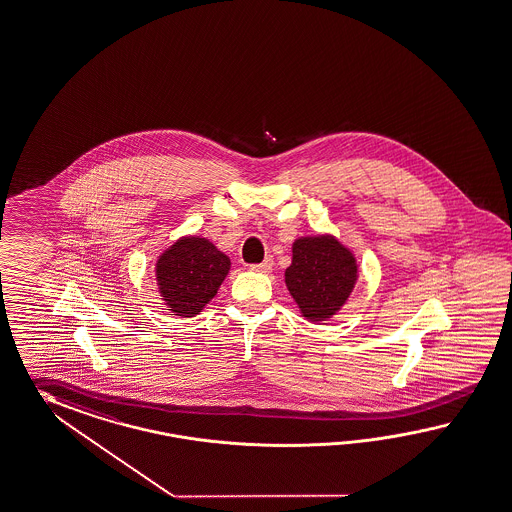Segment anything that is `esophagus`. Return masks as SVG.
Here are the masks:
<instances>
[{
	"label": "esophagus",
	"instance_id": "34e87169",
	"mask_svg": "<svg viewBox=\"0 0 512 512\" xmlns=\"http://www.w3.org/2000/svg\"><path fill=\"white\" fill-rule=\"evenodd\" d=\"M272 266H274L272 257H266V259H264L262 262H259V264H251V270H253V272H261V274H266V272H270V270H272Z\"/></svg>",
	"mask_w": 512,
	"mask_h": 512
}]
</instances>
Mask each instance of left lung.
Here are the masks:
<instances>
[{
  "label": "left lung",
  "instance_id": "8db88e82",
  "mask_svg": "<svg viewBox=\"0 0 512 512\" xmlns=\"http://www.w3.org/2000/svg\"><path fill=\"white\" fill-rule=\"evenodd\" d=\"M359 279L355 253L335 235L296 238L285 283L301 316L309 322L333 318L349 300Z\"/></svg>",
  "mask_w": 512,
  "mask_h": 512
}]
</instances>
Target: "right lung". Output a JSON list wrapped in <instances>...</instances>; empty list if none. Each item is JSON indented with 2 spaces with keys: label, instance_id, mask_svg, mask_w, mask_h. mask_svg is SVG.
I'll return each instance as SVG.
<instances>
[{
  "label": "right lung",
  "instance_id": "right-lung-1",
  "mask_svg": "<svg viewBox=\"0 0 512 512\" xmlns=\"http://www.w3.org/2000/svg\"><path fill=\"white\" fill-rule=\"evenodd\" d=\"M231 270V259L209 238L185 235L161 251L155 281L166 311L192 318L216 296Z\"/></svg>",
  "mask_w": 512,
  "mask_h": 512
}]
</instances>
